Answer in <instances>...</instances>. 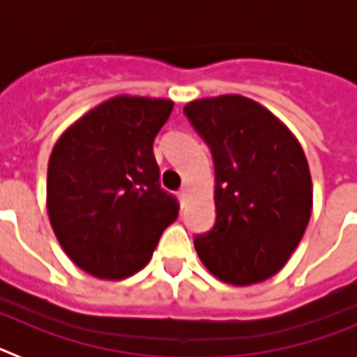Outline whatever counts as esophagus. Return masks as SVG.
<instances>
[{
  "label": "esophagus",
  "mask_w": 357,
  "mask_h": 357,
  "mask_svg": "<svg viewBox=\"0 0 357 357\" xmlns=\"http://www.w3.org/2000/svg\"><path fill=\"white\" fill-rule=\"evenodd\" d=\"M188 193H189V189L185 188V185H184V188L181 189V191H178V198H181V202H182V204H184V202H185V198H188Z\"/></svg>",
  "instance_id": "1"
}]
</instances>
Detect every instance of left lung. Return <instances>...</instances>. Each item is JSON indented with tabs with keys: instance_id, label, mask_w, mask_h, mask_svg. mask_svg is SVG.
<instances>
[{
	"instance_id": "1",
	"label": "left lung",
	"mask_w": 357,
	"mask_h": 357,
	"mask_svg": "<svg viewBox=\"0 0 357 357\" xmlns=\"http://www.w3.org/2000/svg\"><path fill=\"white\" fill-rule=\"evenodd\" d=\"M184 114L209 146L216 175V223L195 238L198 257L234 286L275 275L313 209L301 143L270 110L239 94L197 100Z\"/></svg>"
}]
</instances>
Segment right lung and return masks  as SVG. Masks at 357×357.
Wrapping results in <instances>:
<instances>
[{
  "label": "right lung",
  "instance_id": "right-lung-1",
  "mask_svg": "<svg viewBox=\"0 0 357 357\" xmlns=\"http://www.w3.org/2000/svg\"><path fill=\"white\" fill-rule=\"evenodd\" d=\"M172 110L169 100L116 96L73 123L53 146L50 222L84 272L112 280L134 275L178 216L153 155V139Z\"/></svg>",
  "mask_w": 357,
  "mask_h": 357
}]
</instances>
